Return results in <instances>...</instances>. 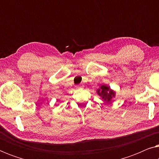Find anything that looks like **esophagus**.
Listing matches in <instances>:
<instances>
[{
  "mask_svg": "<svg viewBox=\"0 0 159 159\" xmlns=\"http://www.w3.org/2000/svg\"><path fill=\"white\" fill-rule=\"evenodd\" d=\"M76 88H77V89H80V88H83V85H82V84H79V85L76 86Z\"/></svg>",
  "mask_w": 159,
  "mask_h": 159,
  "instance_id": "obj_1",
  "label": "esophagus"
}]
</instances>
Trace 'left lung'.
<instances>
[{
    "instance_id": "8db88e82",
    "label": "left lung",
    "mask_w": 159,
    "mask_h": 159,
    "mask_svg": "<svg viewBox=\"0 0 159 159\" xmlns=\"http://www.w3.org/2000/svg\"><path fill=\"white\" fill-rule=\"evenodd\" d=\"M97 93L106 103H110L111 101V99L114 98L116 95L115 91L111 90L110 87L107 86L106 84H102L101 88L97 90Z\"/></svg>"
}]
</instances>
